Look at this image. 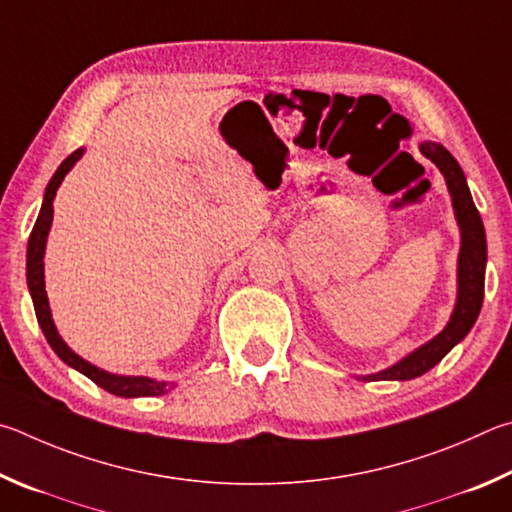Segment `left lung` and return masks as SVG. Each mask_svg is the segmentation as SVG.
Wrapping results in <instances>:
<instances>
[{"mask_svg":"<svg viewBox=\"0 0 512 512\" xmlns=\"http://www.w3.org/2000/svg\"><path fill=\"white\" fill-rule=\"evenodd\" d=\"M420 152L427 159H432L436 168L445 177L447 191L452 197V209L456 224L461 233V249L459 261H456V303L447 326L436 337L429 339L416 351L402 357L389 369H382L371 375H360L364 382L375 380H414L427 373L429 369L443 360L452 348L463 342L465 335L470 333L474 321H477L483 303V283H486V263H488V247H486V229H483L481 215L472 202L468 182H465L463 168L459 161L452 157V152L443 148L436 141L420 143Z\"/></svg>","mask_w":512,"mask_h":512,"instance_id":"8db88e82","label":"left lung"}]
</instances>
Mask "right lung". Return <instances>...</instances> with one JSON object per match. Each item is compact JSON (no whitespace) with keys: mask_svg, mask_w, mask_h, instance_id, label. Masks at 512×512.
Segmentation results:
<instances>
[{"mask_svg":"<svg viewBox=\"0 0 512 512\" xmlns=\"http://www.w3.org/2000/svg\"><path fill=\"white\" fill-rule=\"evenodd\" d=\"M83 155H85V148L74 150L58 166L56 173H53L51 182L47 184V191H44V197H42V206H40L38 220H35V227L31 231L29 247H26V283H29L35 317H38V324L42 328L44 337H47L49 346L53 348V353H56L67 366H71V369L87 375L89 380L98 384L101 389H105L107 393H114V396L119 398L161 396V393H168L173 389L175 382L155 380V378H148V375H116V373L98 369V366L83 360L78 353L71 351L65 339L60 337L56 324H53L49 297H47V290H44V251H47V238L53 222V200H56V193L62 184V179L67 177L69 170L76 166V161Z\"/></svg>","mask_w":512,"mask_h":512,"instance_id":"1","label":"right lung"}]
</instances>
